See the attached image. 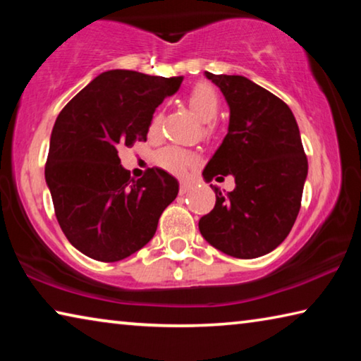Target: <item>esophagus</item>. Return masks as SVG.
<instances>
[{"instance_id": "esophagus-1", "label": "esophagus", "mask_w": 361, "mask_h": 361, "mask_svg": "<svg viewBox=\"0 0 361 361\" xmlns=\"http://www.w3.org/2000/svg\"><path fill=\"white\" fill-rule=\"evenodd\" d=\"M189 189H191V183H189V181H181L180 183V194H186Z\"/></svg>"}]
</instances>
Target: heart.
I'll list each match as a JSON object with an SVG mask.
<instances>
[{
  "label": "heart",
  "mask_w": 361,
  "mask_h": 361,
  "mask_svg": "<svg viewBox=\"0 0 361 361\" xmlns=\"http://www.w3.org/2000/svg\"><path fill=\"white\" fill-rule=\"evenodd\" d=\"M188 103L192 108V111L199 116L200 119L205 122L213 121L219 113V106H221V100L215 89L210 84H197L191 89L188 95ZM162 114L154 113L151 116L148 122V133L149 135H156L161 129ZM197 159L186 149L176 148V146H167V148L161 149L156 154V164L161 169L167 170V172L183 176L191 172V169L195 166Z\"/></svg>",
  "instance_id": "obj_1"
}]
</instances>
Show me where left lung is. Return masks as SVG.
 Returning a JSON list of instances; mask_svg holds the SVG:
<instances>
[{
	"mask_svg": "<svg viewBox=\"0 0 361 361\" xmlns=\"http://www.w3.org/2000/svg\"><path fill=\"white\" fill-rule=\"evenodd\" d=\"M228 100L229 130L204 170L232 175L234 191L215 189V209L199 219L204 239L229 256L252 259L290 234L301 209L307 157L295 116L283 100L243 76L205 73Z\"/></svg>",
	"mask_w": 361,
	"mask_h": 361,
	"instance_id": "left-lung-1",
	"label": "left lung"
}]
</instances>
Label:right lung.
Returning <instances> with one entry per match:
<instances>
[{
    "label": "right lung",
    "instance_id": "1",
    "mask_svg": "<svg viewBox=\"0 0 361 361\" xmlns=\"http://www.w3.org/2000/svg\"><path fill=\"white\" fill-rule=\"evenodd\" d=\"M181 81V76L105 71L57 116L46 183L65 237L89 258L116 262L138 252L178 194V181L161 169L132 180L118 149L146 142L152 113Z\"/></svg>",
    "mask_w": 361,
    "mask_h": 361
}]
</instances>
